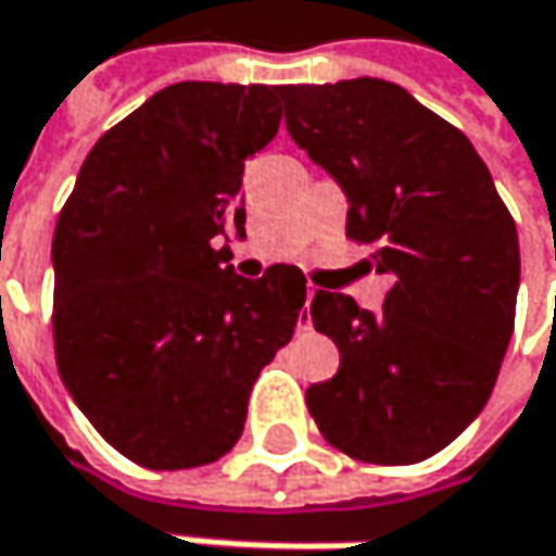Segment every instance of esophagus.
<instances>
[{"label": "esophagus", "instance_id": "34e87169", "mask_svg": "<svg viewBox=\"0 0 556 556\" xmlns=\"http://www.w3.org/2000/svg\"><path fill=\"white\" fill-rule=\"evenodd\" d=\"M316 295V289L314 286H307V301H304V311H307V304H311V298ZM304 311H301V319H298V329H304V332H307V329H311V314H304Z\"/></svg>", "mask_w": 556, "mask_h": 556}]
</instances>
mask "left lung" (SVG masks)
Masks as SVG:
<instances>
[{
  "label": "left lung",
  "mask_w": 556,
  "mask_h": 556,
  "mask_svg": "<svg viewBox=\"0 0 556 556\" xmlns=\"http://www.w3.org/2000/svg\"><path fill=\"white\" fill-rule=\"evenodd\" d=\"M286 128L348 193V240L391 274L372 314L319 289L316 332L336 341V378L307 409L338 452L415 465L486 406L514 332L517 227L468 138L384 79L282 86Z\"/></svg>",
  "instance_id": "left-lung-1"
}]
</instances>
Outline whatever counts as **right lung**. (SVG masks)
<instances>
[{"instance_id": "add662e5", "label": "right lung", "mask_w": 556, "mask_h": 556, "mask_svg": "<svg viewBox=\"0 0 556 556\" xmlns=\"http://www.w3.org/2000/svg\"><path fill=\"white\" fill-rule=\"evenodd\" d=\"M282 86L175 83L98 138L64 202L54 359L94 431L150 470L233 450L258 372L289 344L307 279L233 274L245 160L279 131Z\"/></svg>"}]
</instances>
